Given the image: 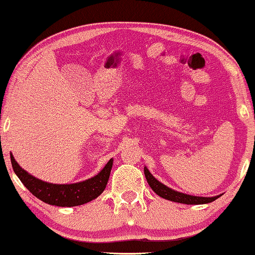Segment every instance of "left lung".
Listing matches in <instances>:
<instances>
[{
  "label": "left lung",
  "instance_id": "8db88e82",
  "mask_svg": "<svg viewBox=\"0 0 255 255\" xmlns=\"http://www.w3.org/2000/svg\"><path fill=\"white\" fill-rule=\"evenodd\" d=\"M144 173L145 177L147 180V183L149 187L152 188V190L154 191L156 195H159L160 197L165 198V200L176 202V203H182V204H207L210 203V202H214L217 200L218 197L222 196L221 195H217V196L212 197H203V196H193V195H188L184 193H180V191L174 190L172 188L167 187L166 184H163L155 179L154 176L149 173L147 167H144Z\"/></svg>",
  "mask_w": 255,
  "mask_h": 255
}]
</instances>
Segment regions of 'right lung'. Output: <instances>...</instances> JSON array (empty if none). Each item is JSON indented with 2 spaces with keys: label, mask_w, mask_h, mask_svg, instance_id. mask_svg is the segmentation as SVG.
I'll use <instances>...</instances> for the list:
<instances>
[{
  "label": "right lung",
  "mask_w": 255,
  "mask_h": 255,
  "mask_svg": "<svg viewBox=\"0 0 255 255\" xmlns=\"http://www.w3.org/2000/svg\"><path fill=\"white\" fill-rule=\"evenodd\" d=\"M10 160H11L13 172L31 194L47 204L68 208L88 203L99 197L106 189L114 163V160L110 159L103 169L97 173V175L88 180L76 183L57 184L45 182L31 175L18 165L11 153H10Z\"/></svg>",
  "instance_id": "add662e5"
}]
</instances>
